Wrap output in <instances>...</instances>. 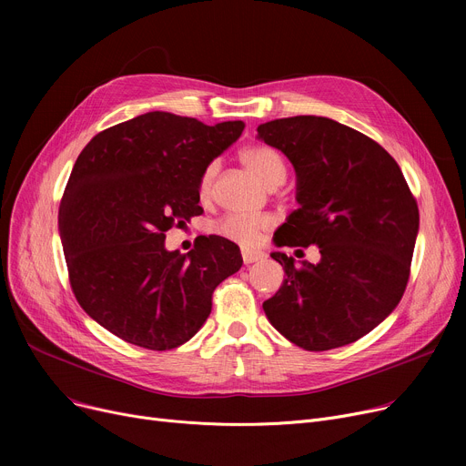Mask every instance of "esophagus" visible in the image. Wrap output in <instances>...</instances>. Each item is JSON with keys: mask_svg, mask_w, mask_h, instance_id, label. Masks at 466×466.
I'll use <instances>...</instances> for the list:
<instances>
[{"mask_svg": "<svg viewBox=\"0 0 466 466\" xmlns=\"http://www.w3.org/2000/svg\"><path fill=\"white\" fill-rule=\"evenodd\" d=\"M241 257H243V262H246V264H253V262L262 260L264 253L253 251V249H241Z\"/></svg>", "mask_w": 466, "mask_h": 466, "instance_id": "34e87169", "label": "esophagus"}]
</instances>
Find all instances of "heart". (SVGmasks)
Wrapping results in <instances>:
<instances>
[{
  "instance_id": "1",
  "label": "heart",
  "mask_w": 466,
  "mask_h": 466,
  "mask_svg": "<svg viewBox=\"0 0 466 466\" xmlns=\"http://www.w3.org/2000/svg\"><path fill=\"white\" fill-rule=\"evenodd\" d=\"M239 160L243 162L251 174H255L266 187L276 188L285 181L287 167L279 153L266 145H251L246 147L239 153ZM217 176V162H209L198 181V192L200 198L206 200L213 192V181ZM270 228V218L268 217H225L220 223L215 227L218 234L225 238H230L234 241L243 243V246H253V243L260 238L264 230Z\"/></svg>"
}]
</instances>
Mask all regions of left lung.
Wrapping results in <instances>:
<instances>
[{
    "mask_svg": "<svg viewBox=\"0 0 466 466\" xmlns=\"http://www.w3.org/2000/svg\"><path fill=\"white\" fill-rule=\"evenodd\" d=\"M258 139L295 167L297 202L278 248L317 246L311 264L272 253L285 279L264 313L308 351L348 346L393 311L410 278L420 209L395 158L346 125L300 115L264 122Z\"/></svg>",
    "mask_w": 466,
    "mask_h": 466,
    "instance_id": "left-lung-1",
    "label": "left lung"
}]
</instances>
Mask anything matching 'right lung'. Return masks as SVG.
Returning <instances> with one entry per match:
<instances>
[{
  "instance_id": "1",
  "label": "right lung",
  "mask_w": 466,
  "mask_h": 466,
  "mask_svg": "<svg viewBox=\"0 0 466 466\" xmlns=\"http://www.w3.org/2000/svg\"><path fill=\"white\" fill-rule=\"evenodd\" d=\"M241 120L208 127L151 111L90 139L71 169L58 228L69 283L92 319L128 344L166 351L202 329L215 287L243 260L236 243L200 236L188 255L166 232L204 209V167L241 136Z\"/></svg>"
}]
</instances>
